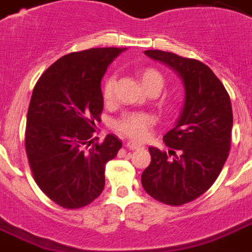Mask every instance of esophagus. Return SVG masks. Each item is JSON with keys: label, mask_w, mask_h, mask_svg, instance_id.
<instances>
[{"label": "esophagus", "mask_w": 252, "mask_h": 252, "mask_svg": "<svg viewBox=\"0 0 252 252\" xmlns=\"http://www.w3.org/2000/svg\"><path fill=\"white\" fill-rule=\"evenodd\" d=\"M126 148H127V149H131V150H136V149H140V148H143V144L137 143V141L128 140L127 143H126Z\"/></svg>", "instance_id": "34e87169"}]
</instances>
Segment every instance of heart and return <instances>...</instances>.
I'll return each mask as SVG.
<instances>
[{
  "mask_svg": "<svg viewBox=\"0 0 252 252\" xmlns=\"http://www.w3.org/2000/svg\"><path fill=\"white\" fill-rule=\"evenodd\" d=\"M136 75L148 93L158 94L164 85V77L157 68L141 67L136 71ZM115 76H107L103 83L102 96L107 104L115 100ZM153 124H154V117L149 113L128 112L118 120L116 128L132 139H144L149 132V128L152 127Z\"/></svg>",
  "mask_w": 252,
  "mask_h": 252,
  "instance_id": "b5f03b06",
  "label": "heart"
}]
</instances>
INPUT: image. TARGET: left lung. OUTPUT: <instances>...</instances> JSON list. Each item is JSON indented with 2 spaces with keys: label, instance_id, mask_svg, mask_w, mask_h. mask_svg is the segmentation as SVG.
Wrapping results in <instances>:
<instances>
[{
  "label": "left lung",
  "instance_id": "obj_1",
  "mask_svg": "<svg viewBox=\"0 0 252 252\" xmlns=\"http://www.w3.org/2000/svg\"><path fill=\"white\" fill-rule=\"evenodd\" d=\"M144 53L180 75L185 103L176 126L163 136L171 150L149 148L152 160L141 175V185L160 203L184 205L216 182L228 158L231 99L222 81L203 62L158 49Z\"/></svg>",
  "mask_w": 252,
  "mask_h": 252
}]
</instances>
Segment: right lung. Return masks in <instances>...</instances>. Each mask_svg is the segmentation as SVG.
<instances>
[{"label": "right lung", "instance_id": "1", "mask_svg": "<svg viewBox=\"0 0 252 252\" xmlns=\"http://www.w3.org/2000/svg\"><path fill=\"white\" fill-rule=\"evenodd\" d=\"M126 48H90L51 64L33 89L27 117L25 149L36 185L66 209L87 206L104 189V169L122 143L107 135L95 141L100 121V81Z\"/></svg>", "mask_w": 252, "mask_h": 252}]
</instances>
